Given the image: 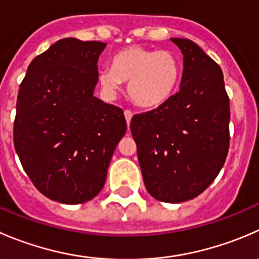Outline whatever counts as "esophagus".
<instances>
[{
    "mask_svg": "<svg viewBox=\"0 0 259 259\" xmlns=\"http://www.w3.org/2000/svg\"><path fill=\"white\" fill-rule=\"evenodd\" d=\"M124 115H125V119H126V122H127V126L130 125V121H132V117H133V112L130 111V110H125L124 111Z\"/></svg>",
    "mask_w": 259,
    "mask_h": 259,
    "instance_id": "1",
    "label": "esophagus"
}]
</instances>
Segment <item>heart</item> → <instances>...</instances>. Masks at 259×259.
Masks as SVG:
<instances>
[{
	"label": "heart",
	"mask_w": 259,
	"mask_h": 259,
	"mask_svg": "<svg viewBox=\"0 0 259 259\" xmlns=\"http://www.w3.org/2000/svg\"><path fill=\"white\" fill-rule=\"evenodd\" d=\"M182 64L170 50L149 49L133 45L112 58L111 68L100 71L99 79L114 96L127 82V95L140 107L150 109L167 102L177 90Z\"/></svg>",
	"instance_id": "b5f03b06"
}]
</instances>
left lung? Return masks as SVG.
Here are the masks:
<instances>
[{"mask_svg": "<svg viewBox=\"0 0 259 259\" xmlns=\"http://www.w3.org/2000/svg\"><path fill=\"white\" fill-rule=\"evenodd\" d=\"M183 54L180 91L130 122L148 192L188 201L219 175L229 150V97L217 63L192 40L172 37Z\"/></svg>", "mask_w": 259, "mask_h": 259, "instance_id": "8db88e82", "label": "left lung"}]
</instances>
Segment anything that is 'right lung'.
I'll list each match as a JSON object with an SVG mask.
<instances>
[{
	"label": "right lung",
	"mask_w": 259,
	"mask_h": 259,
	"mask_svg": "<svg viewBox=\"0 0 259 259\" xmlns=\"http://www.w3.org/2000/svg\"><path fill=\"white\" fill-rule=\"evenodd\" d=\"M106 44L60 39L35 57L20 84L14 145L25 172L53 201L76 205L102 190L124 111L94 96Z\"/></svg>",
	"instance_id": "1"
}]
</instances>
